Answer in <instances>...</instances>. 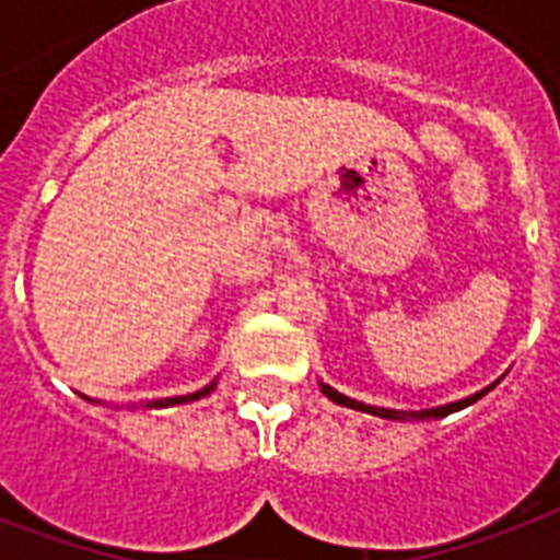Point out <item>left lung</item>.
Wrapping results in <instances>:
<instances>
[{
	"instance_id": "obj_1",
	"label": "left lung",
	"mask_w": 560,
	"mask_h": 560,
	"mask_svg": "<svg viewBox=\"0 0 560 560\" xmlns=\"http://www.w3.org/2000/svg\"><path fill=\"white\" fill-rule=\"evenodd\" d=\"M491 389V386H488ZM488 389L477 392V395H470V398H462L456 400V404H444V407H433V409H421V412H409V418H442V416H451V412H456V409L462 407H470L474 400H479L482 395H486ZM323 392L328 395V398L334 400V404H340V407H351V409H360V412H369V416H377V418H407V412H398V409H383V407H369V404H360V400L354 398H346V395H340L337 389H331V386H325L323 383Z\"/></svg>"
}]
</instances>
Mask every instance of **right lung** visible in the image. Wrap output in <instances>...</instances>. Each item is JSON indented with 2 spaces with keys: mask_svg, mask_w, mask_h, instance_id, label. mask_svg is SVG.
<instances>
[{
  "mask_svg": "<svg viewBox=\"0 0 560 560\" xmlns=\"http://www.w3.org/2000/svg\"><path fill=\"white\" fill-rule=\"evenodd\" d=\"M211 389H214V383H211V386H206V389L194 392V395H179V398H165V400H156V404H153V407H171V404H188V400H197V398H202V395H209Z\"/></svg>",
  "mask_w": 560,
  "mask_h": 560,
  "instance_id": "1",
  "label": "right lung"
}]
</instances>
